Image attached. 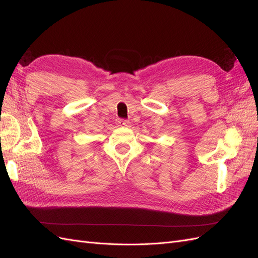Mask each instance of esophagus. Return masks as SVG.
I'll list each match as a JSON object with an SVG mask.
<instances>
[{
	"label": "esophagus",
	"instance_id": "esophagus-1",
	"mask_svg": "<svg viewBox=\"0 0 258 258\" xmlns=\"http://www.w3.org/2000/svg\"><path fill=\"white\" fill-rule=\"evenodd\" d=\"M117 122H118V124L121 127H128L129 123H130V121L128 119H122V118L117 120Z\"/></svg>",
	"mask_w": 258,
	"mask_h": 258
}]
</instances>
